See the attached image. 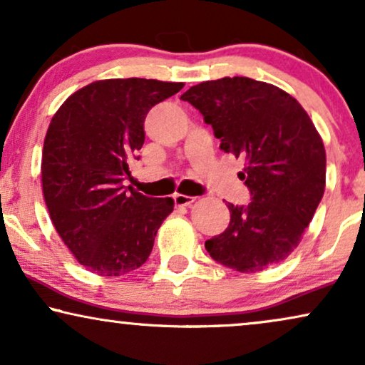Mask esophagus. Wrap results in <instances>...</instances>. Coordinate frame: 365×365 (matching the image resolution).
<instances>
[{"label": "esophagus", "mask_w": 365, "mask_h": 365, "mask_svg": "<svg viewBox=\"0 0 365 365\" xmlns=\"http://www.w3.org/2000/svg\"><path fill=\"white\" fill-rule=\"evenodd\" d=\"M194 199L196 197L186 196V194H176V196H174V202H176V206L184 207V206H191V204L194 202Z\"/></svg>", "instance_id": "esophagus-1"}]
</instances>
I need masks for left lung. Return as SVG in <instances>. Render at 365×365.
Returning a JSON list of instances; mask_svg holds the SVG:
<instances>
[{"instance_id":"left-lung-1","label":"left lung","mask_w":365,"mask_h":365,"mask_svg":"<svg viewBox=\"0 0 365 365\" xmlns=\"http://www.w3.org/2000/svg\"><path fill=\"white\" fill-rule=\"evenodd\" d=\"M211 124L221 149L246 159L239 178L251 202H227L226 231L207 239L209 256L239 272H257L297 247L326 187V149L301 104L277 86L234 76L181 96Z\"/></svg>"}]
</instances>
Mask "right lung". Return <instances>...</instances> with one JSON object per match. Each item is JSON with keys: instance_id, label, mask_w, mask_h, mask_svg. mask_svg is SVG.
<instances>
[{"instance_id": "1", "label": "right lung", "mask_w": 365, "mask_h": 365, "mask_svg": "<svg viewBox=\"0 0 365 365\" xmlns=\"http://www.w3.org/2000/svg\"><path fill=\"white\" fill-rule=\"evenodd\" d=\"M182 86L144 78L94 81L51 119L41 163L44 201L59 237L99 276L141 267L173 212V197H148L123 181L139 159L149 109Z\"/></svg>"}]
</instances>
